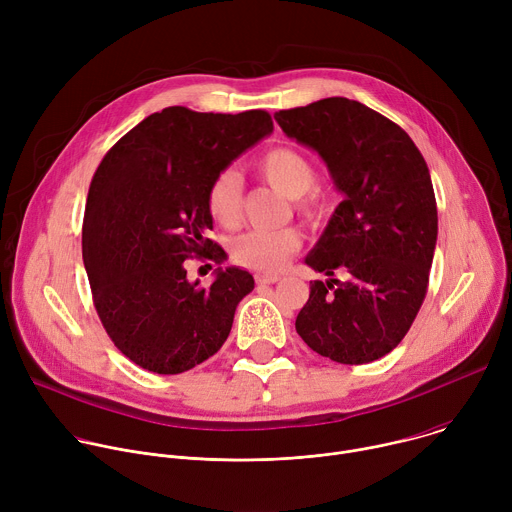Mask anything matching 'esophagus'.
I'll return each mask as SVG.
<instances>
[{"mask_svg":"<svg viewBox=\"0 0 512 512\" xmlns=\"http://www.w3.org/2000/svg\"><path fill=\"white\" fill-rule=\"evenodd\" d=\"M257 285H271L275 281H279V275H271V273H257L255 275Z\"/></svg>","mask_w":512,"mask_h":512,"instance_id":"esophagus-1","label":"esophagus"}]
</instances>
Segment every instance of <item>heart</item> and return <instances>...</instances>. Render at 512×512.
Returning <instances> with one entry per match:
<instances>
[{
  "mask_svg": "<svg viewBox=\"0 0 512 512\" xmlns=\"http://www.w3.org/2000/svg\"><path fill=\"white\" fill-rule=\"evenodd\" d=\"M259 174L287 198L296 200L298 208L308 216L320 214V198L312 190L316 184V168L300 152L291 148L269 150L257 164ZM208 210L216 223L237 227L243 210V178L235 168H225L212 180L206 194ZM302 245L300 233L291 227L251 229L235 239L233 259L239 265L271 273L279 271L287 259Z\"/></svg>",
  "mask_w": 512,
  "mask_h": 512,
  "instance_id": "1",
  "label": "heart"
}]
</instances>
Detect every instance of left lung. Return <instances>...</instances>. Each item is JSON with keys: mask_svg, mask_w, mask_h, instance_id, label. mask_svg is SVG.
Listing matches in <instances>:
<instances>
[{"mask_svg": "<svg viewBox=\"0 0 512 512\" xmlns=\"http://www.w3.org/2000/svg\"><path fill=\"white\" fill-rule=\"evenodd\" d=\"M275 121L318 152L344 194L306 265L346 279L310 281L296 330L334 362H373L405 338L427 294L437 241L427 164L397 123L344 97L279 111Z\"/></svg>", "mask_w": 512, "mask_h": 512, "instance_id": "obj_1", "label": "left lung"}]
</instances>
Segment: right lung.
Segmentation results:
<instances>
[{"mask_svg":"<svg viewBox=\"0 0 512 512\" xmlns=\"http://www.w3.org/2000/svg\"><path fill=\"white\" fill-rule=\"evenodd\" d=\"M273 131L267 111L168 107L127 131L99 164L87 198L83 261L97 314L137 367L178 375L221 350L253 275L218 267L188 281L186 259L221 265L206 239V194L218 172Z\"/></svg>","mask_w":512,"mask_h":512,"instance_id":"1","label":"right lung"}]
</instances>
